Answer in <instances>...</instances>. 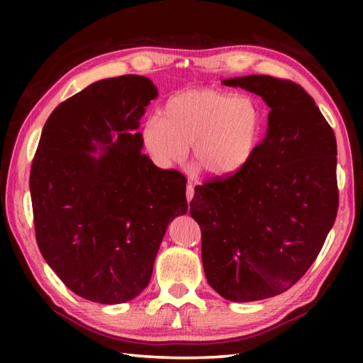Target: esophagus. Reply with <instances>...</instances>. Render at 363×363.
I'll use <instances>...</instances> for the list:
<instances>
[{"mask_svg":"<svg viewBox=\"0 0 363 363\" xmlns=\"http://www.w3.org/2000/svg\"><path fill=\"white\" fill-rule=\"evenodd\" d=\"M186 195H187V201H189V203L191 201V198L195 196V186H194V184H191V182H189V184H187Z\"/></svg>","mask_w":363,"mask_h":363,"instance_id":"34e87169","label":"esophagus"}]
</instances>
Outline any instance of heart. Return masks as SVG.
<instances>
[{"mask_svg":"<svg viewBox=\"0 0 363 363\" xmlns=\"http://www.w3.org/2000/svg\"><path fill=\"white\" fill-rule=\"evenodd\" d=\"M262 123L260 106L251 96L213 89H187L169 96L162 120L151 117L142 142L154 164L169 168L186 159L194 146L196 164L207 174H235L256 152Z\"/></svg>","mask_w":363,"mask_h":363,"instance_id":"obj_1","label":"heart"}]
</instances>
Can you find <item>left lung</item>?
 <instances>
[{"label":"left lung","mask_w":363,"mask_h":363,"mask_svg":"<svg viewBox=\"0 0 363 363\" xmlns=\"http://www.w3.org/2000/svg\"><path fill=\"white\" fill-rule=\"evenodd\" d=\"M221 82L262 96L267 135L240 172L195 187L190 215L207 282L248 303L289 290L320 254L338 209L337 142L298 84L267 74Z\"/></svg>","instance_id":"obj_1"}]
</instances>
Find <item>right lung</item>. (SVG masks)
<instances>
[{
	"mask_svg": "<svg viewBox=\"0 0 363 363\" xmlns=\"http://www.w3.org/2000/svg\"><path fill=\"white\" fill-rule=\"evenodd\" d=\"M156 96L137 74L90 84L52 111L30 165L38 250L68 289L94 303L140 295L167 226L189 209L186 177L154 165L135 130Z\"/></svg>",
	"mask_w": 363,
	"mask_h": 363,
	"instance_id": "1",
	"label": "right lung"
}]
</instances>
